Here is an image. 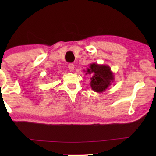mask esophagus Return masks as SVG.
I'll use <instances>...</instances> for the list:
<instances>
[{
	"label": "esophagus",
	"mask_w": 156,
	"mask_h": 156,
	"mask_svg": "<svg viewBox=\"0 0 156 156\" xmlns=\"http://www.w3.org/2000/svg\"><path fill=\"white\" fill-rule=\"evenodd\" d=\"M68 68H69V69L70 70V71H73V70L74 69V64H69V65H68Z\"/></svg>",
	"instance_id": "34e87169"
}]
</instances>
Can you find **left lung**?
<instances>
[{
	"label": "left lung",
	"mask_w": 156,
	"mask_h": 156,
	"mask_svg": "<svg viewBox=\"0 0 156 156\" xmlns=\"http://www.w3.org/2000/svg\"><path fill=\"white\" fill-rule=\"evenodd\" d=\"M85 72L86 74H93L90 86L95 92H104L114 81V74L108 65L91 63Z\"/></svg>",
	"instance_id": "1"
}]
</instances>
